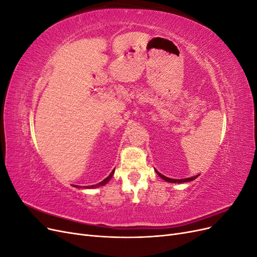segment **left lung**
Listing matches in <instances>:
<instances>
[{"label": "left lung", "mask_w": 257, "mask_h": 257, "mask_svg": "<svg viewBox=\"0 0 257 257\" xmlns=\"http://www.w3.org/2000/svg\"><path fill=\"white\" fill-rule=\"evenodd\" d=\"M157 174L162 178V179H164L165 181H167V182H172V183H182V182H188V181H193L194 179H196L197 177H198V175L197 176H195V177H191V178H186V179H170V178H167V177H165V176H163L162 174H160L159 172H157Z\"/></svg>", "instance_id": "obj_1"}]
</instances>
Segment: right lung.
Here are the masks:
<instances>
[{
    "label": "right lung",
    "instance_id": "right-lung-1",
    "mask_svg": "<svg viewBox=\"0 0 257 257\" xmlns=\"http://www.w3.org/2000/svg\"><path fill=\"white\" fill-rule=\"evenodd\" d=\"M113 173H114V169L112 170V172L110 173V175L109 176H108L106 179H104V180L102 181V182H99V183H97V184H95V185H89V186H87V188H91V189H93V188H97V186H102V185H105L108 181H109L110 180V179H111V177H112V175H113Z\"/></svg>",
    "mask_w": 257,
    "mask_h": 257
}]
</instances>
